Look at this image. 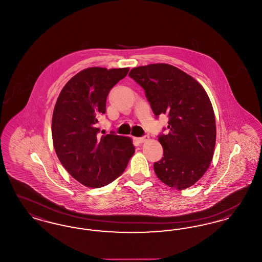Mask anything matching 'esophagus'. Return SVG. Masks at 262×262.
Wrapping results in <instances>:
<instances>
[{
  "label": "esophagus",
  "instance_id": "esophagus-1",
  "mask_svg": "<svg viewBox=\"0 0 262 262\" xmlns=\"http://www.w3.org/2000/svg\"><path fill=\"white\" fill-rule=\"evenodd\" d=\"M149 140V137L148 136H143V137H138V141L140 143H143V142H146Z\"/></svg>",
  "mask_w": 262,
  "mask_h": 262
}]
</instances>
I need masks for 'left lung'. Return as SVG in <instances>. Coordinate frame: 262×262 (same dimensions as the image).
I'll list each match as a JSON object with an SVG mask.
<instances>
[{
	"instance_id": "1",
	"label": "left lung",
	"mask_w": 262,
	"mask_h": 262,
	"mask_svg": "<svg viewBox=\"0 0 262 262\" xmlns=\"http://www.w3.org/2000/svg\"><path fill=\"white\" fill-rule=\"evenodd\" d=\"M128 75L144 89L155 117L169 118V133L158 136L164 152L154 163L155 174L168 187L192 186L208 169L216 141L207 93L193 77L167 63L135 68Z\"/></svg>"
}]
</instances>
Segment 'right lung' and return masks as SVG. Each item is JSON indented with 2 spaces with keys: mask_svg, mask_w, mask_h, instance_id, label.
I'll use <instances>...</instances> for the list:
<instances>
[{
  "mask_svg": "<svg viewBox=\"0 0 262 262\" xmlns=\"http://www.w3.org/2000/svg\"><path fill=\"white\" fill-rule=\"evenodd\" d=\"M127 73V68L83 70L67 82L56 102L52 118L55 151L64 169L86 187L112 183L135 153L128 137L114 132L100 136L97 127L110 90Z\"/></svg>",
  "mask_w": 262,
  "mask_h": 262,
  "instance_id": "obj_1",
  "label": "right lung"
}]
</instances>
